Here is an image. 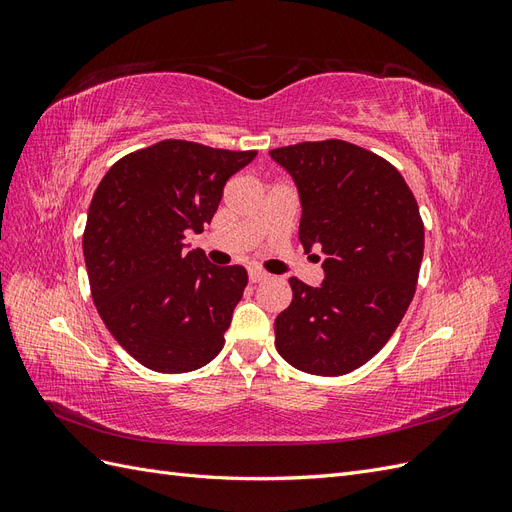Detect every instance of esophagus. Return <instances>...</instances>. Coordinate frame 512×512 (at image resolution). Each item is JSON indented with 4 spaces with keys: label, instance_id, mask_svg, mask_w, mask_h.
Returning <instances> with one entry per match:
<instances>
[{
    "label": "esophagus",
    "instance_id": "esophagus-1",
    "mask_svg": "<svg viewBox=\"0 0 512 512\" xmlns=\"http://www.w3.org/2000/svg\"><path fill=\"white\" fill-rule=\"evenodd\" d=\"M247 277H250V282L252 284H258V282H262V280H267V273L265 271H260V269H250V273H247Z\"/></svg>",
    "mask_w": 512,
    "mask_h": 512
}]
</instances>
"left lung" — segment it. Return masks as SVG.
Masks as SVG:
<instances>
[{
  "label": "left lung",
  "instance_id": "8db88e82",
  "mask_svg": "<svg viewBox=\"0 0 512 512\" xmlns=\"http://www.w3.org/2000/svg\"><path fill=\"white\" fill-rule=\"evenodd\" d=\"M269 156L297 185L305 254H324L318 288L290 277L275 348L305 374L344 376L389 342L406 314L423 260L421 213L399 170L363 147L318 141Z\"/></svg>",
  "mask_w": 512,
  "mask_h": 512
}]
</instances>
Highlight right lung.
I'll return each mask as SVG.
<instances>
[{"mask_svg": "<svg viewBox=\"0 0 512 512\" xmlns=\"http://www.w3.org/2000/svg\"><path fill=\"white\" fill-rule=\"evenodd\" d=\"M256 151L160 141L115 162L87 211L83 254L106 329L162 374L207 365L247 286L239 265H211L185 237L203 232L226 181Z\"/></svg>", "mask_w": 512, "mask_h": 512, "instance_id": "1", "label": "right lung"}]
</instances>
